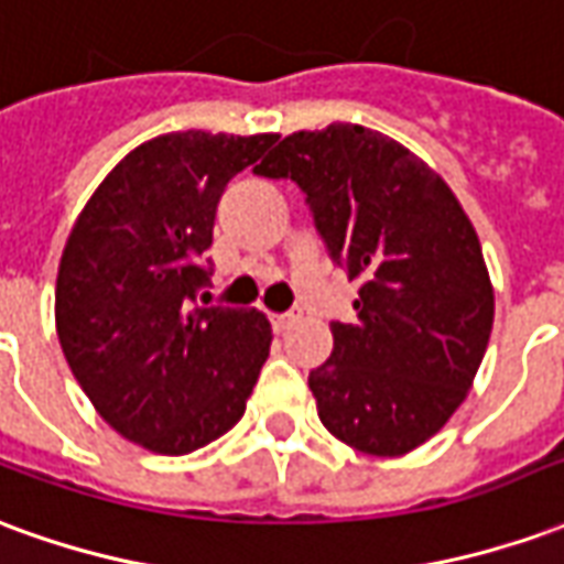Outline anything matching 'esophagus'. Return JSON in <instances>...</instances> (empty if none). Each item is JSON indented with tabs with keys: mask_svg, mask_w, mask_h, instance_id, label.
I'll return each mask as SVG.
<instances>
[{
	"mask_svg": "<svg viewBox=\"0 0 564 564\" xmlns=\"http://www.w3.org/2000/svg\"><path fill=\"white\" fill-rule=\"evenodd\" d=\"M295 319H299V314H293V311H286V314H274V317H271V326H274V329H278V332H286V329H290V326H293Z\"/></svg>",
	"mask_w": 564,
	"mask_h": 564,
	"instance_id": "1",
	"label": "esophagus"
}]
</instances>
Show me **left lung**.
I'll return each mask as SVG.
<instances>
[{
	"label": "left lung",
	"mask_w": 564,
	"mask_h": 564,
	"mask_svg": "<svg viewBox=\"0 0 564 564\" xmlns=\"http://www.w3.org/2000/svg\"><path fill=\"white\" fill-rule=\"evenodd\" d=\"M302 186L332 262L359 281L354 323L307 375L332 435L404 456L465 402L492 332V283L459 198L383 132L332 123L293 132L259 162Z\"/></svg>",
	"instance_id": "left-lung-1"
}]
</instances>
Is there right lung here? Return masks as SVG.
I'll return each instance as SVG.
<instances>
[{"label":"right lung","instance_id":"1","mask_svg":"<svg viewBox=\"0 0 564 564\" xmlns=\"http://www.w3.org/2000/svg\"><path fill=\"white\" fill-rule=\"evenodd\" d=\"M278 135L150 139L117 162L72 226L56 274V335L115 432L162 456L226 435L269 359L257 307H198V265L235 174Z\"/></svg>","mask_w":564,"mask_h":564}]
</instances>
